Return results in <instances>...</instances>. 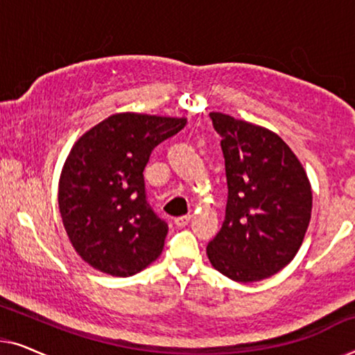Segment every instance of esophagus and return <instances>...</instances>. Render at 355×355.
Wrapping results in <instances>:
<instances>
[{
    "label": "esophagus",
    "instance_id": "1",
    "mask_svg": "<svg viewBox=\"0 0 355 355\" xmlns=\"http://www.w3.org/2000/svg\"><path fill=\"white\" fill-rule=\"evenodd\" d=\"M189 221H191V215H182V216L174 218V223H176V225H178L179 227L187 226V225H189Z\"/></svg>",
    "mask_w": 355,
    "mask_h": 355
}]
</instances>
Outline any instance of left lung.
I'll list each match as a JSON object with an SVG mask.
<instances>
[{
    "instance_id": "1",
    "label": "left lung",
    "mask_w": 355,
    "mask_h": 355,
    "mask_svg": "<svg viewBox=\"0 0 355 355\" xmlns=\"http://www.w3.org/2000/svg\"><path fill=\"white\" fill-rule=\"evenodd\" d=\"M227 179L226 215L207 255L237 283L270 278L291 263L312 216V187L289 145L261 125L213 111Z\"/></svg>"
}]
</instances>
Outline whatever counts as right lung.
I'll return each instance as SVG.
<instances>
[{
	"label": "right lung",
	"instance_id": "obj_1",
	"mask_svg": "<svg viewBox=\"0 0 355 355\" xmlns=\"http://www.w3.org/2000/svg\"><path fill=\"white\" fill-rule=\"evenodd\" d=\"M186 118L116 113L80 135L67 155L58 203L80 259L111 276H132L162 254L168 225L145 197L152 150Z\"/></svg>",
	"mask_w": 355,
	"mask_h": 355
}]
</instances>
